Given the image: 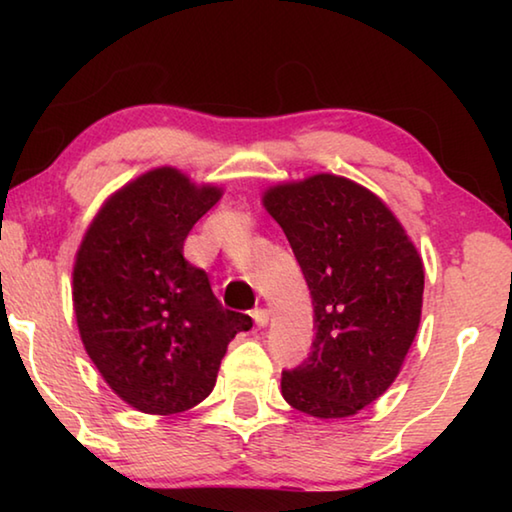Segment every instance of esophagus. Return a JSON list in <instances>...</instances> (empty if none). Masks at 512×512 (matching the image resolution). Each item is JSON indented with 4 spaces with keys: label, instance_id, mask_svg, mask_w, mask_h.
I'll list each match as a JSON object with an SVG mask.
<instances>
[{
    "label": "esophagus",
    "instance_id": "1",
    "mask_svg": "<svg viewBox=\"0 0 512 512\" xmlns=\"http://www.w3.org/2000/svg\"><path fill=\"white\" fill-rule=\"evenodd\" d=\"M253 320H255L257 327H266L268 320H271V314H268L266 309H255L253 311Z\"/></svg>",
    "mask_w": 512,
    "mask_h": 512
}]
</instances>
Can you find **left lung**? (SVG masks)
I'll use <instances>...</instances> for the list:
<instances>
[{"label":"left lung","mask_w":512,"mask_h":512,"mask_svg":"<svg viewBox=\"0 0 512 512\" xmlns=\"http://www.w3.org/2000/svg\"><path fill=\"white\" fill-rule=\"evenodd\" d=\"M262 205L287 235L314 302L307 361L282 375L293 409L350 418L384 395L418 334L424 266L377 194L334 173L277 183Z\"/></svg>","instance_id":"obj_1"}]
</instances>
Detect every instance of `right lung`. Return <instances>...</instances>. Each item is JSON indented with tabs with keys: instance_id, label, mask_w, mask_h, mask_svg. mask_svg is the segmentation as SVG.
<instances>
[{
	"instance_id": "add662e5",
	"label": "right lung",
	"mask_w": 512,
	"mask_h": 512,
	"mask_svg": "<svg viewBox=\"0 0 512 512\" xmlns=\"http://www.w3.org/2000/svg\"><path fill=\"white\" fill-rule=\"evenodd\" d=\"M223 187L155 167L119 187L76 250L74 314L83 348L119 400L173 415L212 393L228 343L253 327L223 309L205 271L183 257Z\"/></svg>"
}]
</instances>
